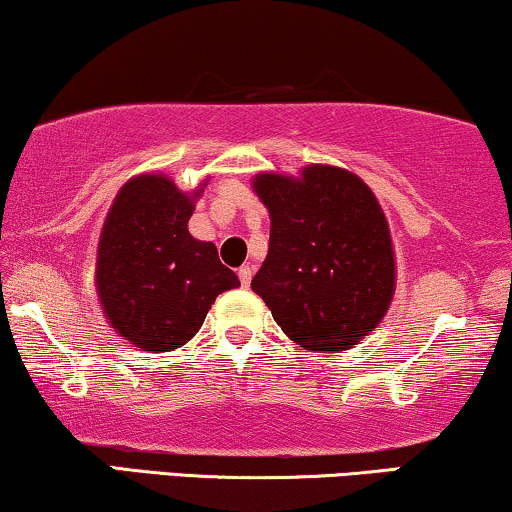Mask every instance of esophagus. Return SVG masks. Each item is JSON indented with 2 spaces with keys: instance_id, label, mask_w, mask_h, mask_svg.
Wrapping results in <instances>:
<instances>
[{
  "instance_id": "esophagus-1",
  "label": "esophagus",
  "mask_w": 512,
  "mask_h": 512,
  "mask_svg": "<svg viewBox=\"0 0 512 512\" xmlns=\"http://www.w3.org/2000/svg\"><path fill=\"white\" fill-rule=\"evenodd\" d=\"M237 277H240V282L244 289L251 284V277H254V270H251V265H242L240 270H237Z\"/></svg>"
}]
</instances>
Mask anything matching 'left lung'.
Masks as SVG:
<instances>
[{"instance_id": "obj_1", "label": "left lung", "mask_w": 512, "mask_h": 512, "mask_svg": "<svg viewBox=\"0 0 512 512\" xmlns=\"http://www.w3.org/2000/svg\"><path fill=\"white\" fill-rule=\"evenodd\" d=\"M268 256L251 279L282 331L310 352H345L380 324L396 286L380 202L356 174L307 165L300 179L263 172Z\"/></svg>"}]
</instances>
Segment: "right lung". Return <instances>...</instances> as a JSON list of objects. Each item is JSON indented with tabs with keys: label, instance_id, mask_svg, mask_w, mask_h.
I'll list each match as a JSON object with an SVG mask.
<instances>
[{
	"label": "right lung",
	"instance_id": "1",
	"mask_svg": "<svg viewBox=\"0 0 512 512\" xmlns=\"http://www.w3.org/2000/svg\"><path fill=\"white\" fill-rule=\"evenodd\" d=\"M165 174L118 191L97 244L95 284L114 331L144 352H172L200 331L216 296L240 286L212 242L188 233L193 200Z\"/></svg>",
	"mask_w": 512,
	"mask_h": 512
}]
</instances>
